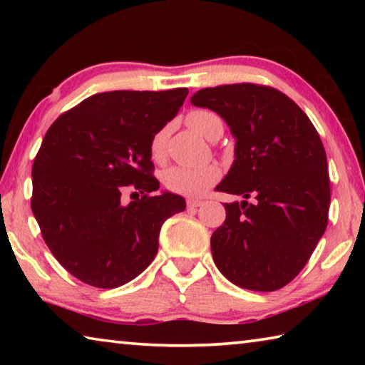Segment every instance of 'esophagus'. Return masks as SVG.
<instances>
[{
	"label": "esophagus",
	"instance_id": "1",
	"mask_svg": "<svg viewBox=\"0 0 365 365\" xmlns=\"http://www.w3.org/2000/svg\"><path fill=\"white\" fill-rule=\"evenodd\" d=\"M201 205H202V201H200V200H193V197H191V200H188V201H187V206H188L190 209L200 207Z\"/></svg>",
	"mask_w": 365,
	"mask_h": 365
}]
</instances>
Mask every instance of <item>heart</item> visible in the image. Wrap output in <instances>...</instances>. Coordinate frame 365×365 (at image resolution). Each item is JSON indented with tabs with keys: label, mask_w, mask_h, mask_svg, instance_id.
<instances>
[{
	"label": "heart",
	"mask_w": 365,
	"mask_h": 365,
	"mask_svg": "<svg viewBox=\"0 0 365 365\" xmlns=\"http://www.w3.org/2000/svg\"><path fill=\"white\" fill-rule=\"evenodd\" d=\"M187 123L191 130L200 133L201 137L211 140L215 133L222 130V120L211 110L197 109L187 115ZM165 138L168 132L159 130L151 140V156L160 160L164 158ZM220 168L217 164H205L190 168V165H172L163 174V183L165 188L178 195L200 196L219 180Z\"/></svg>",
	"instance_id": "obj_1"
}]
</instances>
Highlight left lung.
Instances as JSON below:
<instances>
[{
    "label": "left lung",
    "mask_w": 365,
    "mask_h": 365,
    "mask_svg": "<svg viewBox=\"0 0 365 365\" xmlns=\"http://www.w3.org/2000/svg\"><path fill=\"white\" fill-rule=\"evenodd\" d=\"M191 104L217 113L237 140L232 168L215 190L245 201L225 205L224 225L211 237L214 262L235 285L280 289L304 267L329 222L322 140L304 110L272 86L202 88Z\"/></svg>",
    "instance_id": "obj_1"
}]
</instances>
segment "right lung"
Returning <instances> with one entry per match:
<instances>
[{
  "label": "right lung",
  "mask_w": 365,
  "mask_h": 365,
  "mask_svg": "<svg viewBox=\"0 0 365 365\" xmlns=\"http://www.w3.org/2000/svg\"><path fill=\"white\" fill-rule=\"evenodd\" d=\"M188 88L117 90L86 98L61 114L32 165V212L43 240L76 279L117 288L153 262L165 219L182 196L156 195L151 140L182 108ZM141 200L122 205L123 186Z\"/></svg>",
  "instance_id": "obj_1"
}]
</instances>
